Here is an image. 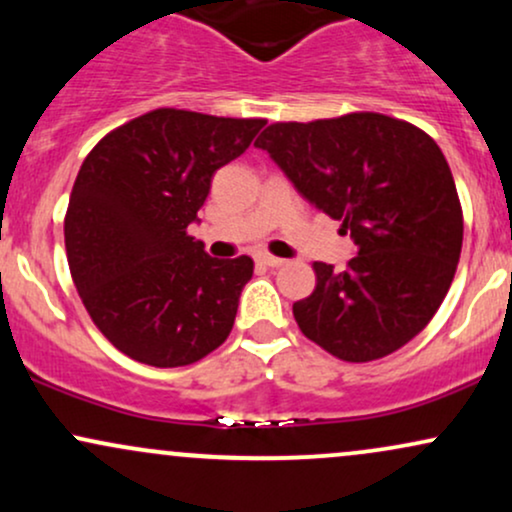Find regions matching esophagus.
Here are the masks:
<instances>
[{"label": "esophagus", "mask_w": 512, "mask_h": 512, "mask_svg": "<svg viewBox=\"0 0 512 512\" xmlns=\"http://www.w3.org/2000/svg\"><path fill=\"white\" fill-rule=\"evenodd\" d=\"M257 262L267 264V267H281V264H284L286 260H281V257L269 255V252H260V255H257Z\"/></svg>", "instance_id": "obj_1"}]
</instances>
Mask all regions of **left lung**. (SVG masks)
<instances>
[{
  "instance_id": "left-lung-1",
  "label": "left lung",
  "mask_w": 512,
  "mask_h": 512,
  "mask_svg": "<svg viewBox=\"0 0 512 512\" xmlns=\"http://www.w3.org/2000/svg\"><path fill=\"white\" fill-rule=\"evenodd\" d=\"M313 207L356 245L346 269L315 262V291L293 303L298 327L351 363L414 339L448 293L462 250V209L438 144L380 113L276 122L255 142Z\"/></svg>"
}]
</instances>
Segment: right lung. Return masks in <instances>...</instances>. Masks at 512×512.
Listing matches in <instances>:
<instances>
[{"label": "right lung", "instance_id": "add662e5", "mask_svg": "<svg viewBox=\"0 0 512 512\" xmlns=\"http://www.w3.org/2000/svg\"><path fill=\"white\" fill-rule=\"evenodd\" d=\"M262 127L161 108L86 156L64 219L69 269L98 330L134 361L187 366L231 334L252 260L209 257L187 228Z\"/></svg>", "mask_w": 512, "mask_h": 512}]
</instances>
